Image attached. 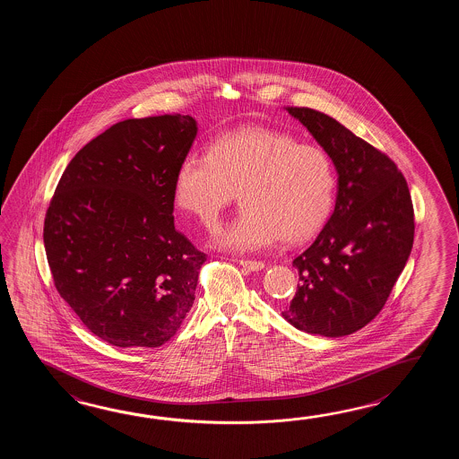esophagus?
<instances>
[{"label":"esophagus","mask_w":459,"mask_h":459,"mask_svg":"<svg viewBox=\"0 0 459 459\" xmlns=\"http://www.w3.org/2000/svg\"><path fill=\"white\" fill-rule=\"evenodd\" d=\"M238 263H239V265H243L244 269H247V271H261V269H264V265H265L263 261H251V259H239Z\"/></svg>","instance_id":"obj_1"}]
</instances>
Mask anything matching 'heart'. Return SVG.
Listing matches in <instances>:
<instances>
[{"label": "heart", "mask_w": 459, "mask_h": 459, "mask_svg": "<svg viewBox=\"0 0 459 459\" xmlns=\"http://www.w3.org/2000/svg\"><path fill=\"white\" fill-rule=\"evenodd\" d=\"M328 154L287 133L243 127L218 137L208 152L178 164L174 195L184 212L210 223L239 190L243 208L218 226L213 244L233 253L271 247L283 236L302 241L326 221L334 200Z\"/></svg>", "instance_id": "obj_1"}]
</instances>
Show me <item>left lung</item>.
Listing matches in <instances>:
<instances>
[{"mask_svg": "<svg viewBox=\"0 0 459 459\" xmlns=\"http://www.w3.org/2000/svg\"><path fill=\"white\" fill-rule=\"evenodd\" d=\"M310 131L338 174L336 204L312 246L293 259L299 287L282 316L330 338L377 316L409 261L413 205L394 160L312 108H285Z\"/></svg>", "mask_w": 459, "mask_h": 459, "instance_id": "left-lung-1", "label": "left lung"}]
</instances>
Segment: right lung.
Returning <instances> with one entry per match:
<instances>
[{
  "label": "right lung",
  "instance_id": "add662e5",
  "mask_svg": "<svg viewBox=\"0 0 459 459\" xmlns=\"http://www.w3.org/2000/svg\"><path fill=\"white\" fill-rule=\"evenodd\" d=\"M188 115L125 119L70 160L50 200L44 246L60 297L117 348L169 342L195 300L206 254L174 226Z\"/></svg>",
  "mask_w": 459,
  "mask_h": 459
}]
</instances>
